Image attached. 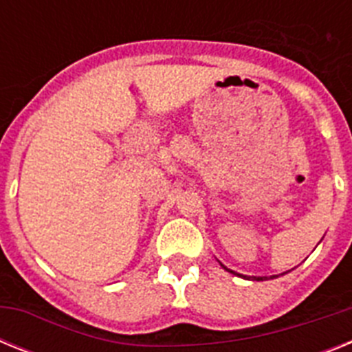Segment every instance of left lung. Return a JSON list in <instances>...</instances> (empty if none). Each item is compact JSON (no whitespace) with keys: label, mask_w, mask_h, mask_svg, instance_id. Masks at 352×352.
<instances>
[{"label":"left lung","mask_w":352,"mask_h":352,"mask_svg":"<svg viewBox=\"0 0 352 352\" xmlns=\"http://www.w3.org/2000/svg\"><path fill=\"white\" fill-rule=\"evenodd\" d=\"M220 266H222V268H223V270H226V272H229V273H232V275H238V276H243V275H239V273H236V272H232V270H229V268H227V266H223V264H222V263H220ZM243 278H248V280H250V278H252V280H268V278H266V276H247V275H245V276H243ZM270 278H276V275H273V276H270Z\"/></svg>","instance_id":"left-lung-1"}]
</instances>
